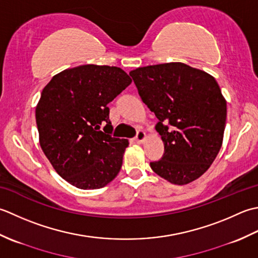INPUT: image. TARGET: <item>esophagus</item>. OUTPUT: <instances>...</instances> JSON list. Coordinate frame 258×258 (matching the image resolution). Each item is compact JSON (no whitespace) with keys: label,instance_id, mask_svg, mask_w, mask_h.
I'll list each match as a JSON object with an SVG mask.
<instances>
[{"label":"esophagus","instance_id":"obj_1","mask_svg":"<svg viewBox=\"0 0 258 258\" xmlns=\"http://www.w3.org/2000/svg\"><path fill=\"white\" fill-rule=\"evenodd\" d=\"M135 140L137 144H143L146 140V134L144 133V131H138V134H137V137Z\"/></svg>","mask_w":258,"mask_h":258}]
</instances>
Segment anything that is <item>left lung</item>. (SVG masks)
<instances>
[{
	"label": "left lung",
	"instance_id": "left-lung-1",
	"mask_svg": "<svg viewBox=\"0 0 258 258\" xmlns=\"http://www.w3.org/2000/svg\"><path fill=\"white\" fill-rule=\"evenodd\" d=\"M139 96L158 118L165 152L151 169L172 185L208 170L222 148L227 104L213 76L181 62L130 71Z\"/></svg>",
	"mask_w": 258,
	"mask_h": 258
}]
</instances>
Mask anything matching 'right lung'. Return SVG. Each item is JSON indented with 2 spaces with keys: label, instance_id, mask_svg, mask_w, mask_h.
<instances>
[{
  "label": "right lung",
  "instance_id": "right-lung-1",
  "mask_svg": "<svg viewBox=\"0 0 258 258\" xmlns=\"http://www.w3.org/2000/svg\"><path fill=\"white\" fill-rule=\"evenodd\" d=\"M131 82L120 68L85 64L61 71L44 87L35 108L39 143L72 186L102 188L121 169L129 143L109 135L107 104Z\"/></svg>",
  "mask_w": 258,
  "mask_h": 258
}]
</instances>
